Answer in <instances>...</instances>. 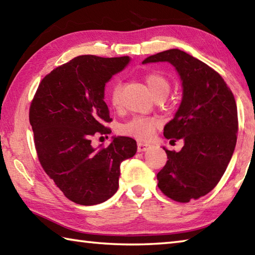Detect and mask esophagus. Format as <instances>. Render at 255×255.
<instances>
[{
    "label": "esophagus",
    "mask_w": 255,
    "mask_h": 255,
    "mask_svg": "<svg viewBox=\"0 0 255 255\" xmlns=\"http://www.w3.org/2000/svg\"><path fill=\"white\" fill-rule=\"evenodd\" d=\"M150 147V145L148 144H144V143H138L137 144V150L138 152H145Z\"/></svg>",
    "instance_id": "34e87169"
}]
</instances>
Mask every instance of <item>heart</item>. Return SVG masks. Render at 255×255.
Here are the masks:
<instances>
[{
  "instance_id": "b5f03b06",
  "label": "heart",
  "mask_w": 255,
  "mask_h": 255,
  "mask_svg": "<svg viewBox=\"0 0 255 255\" xmlns=\"http://www.w3.org/2000/svg\"><path fill=\"white\" fill-rule=\"evenodd\" d=\"M146 85L155 98L157 96H167L170 92V83L165 77L162 76L157 73H150L145 77ZM110 101L111 105L115 108L120 106V86L116 84L111 90L110 93ZM158 126V120L155 118H144V117H136L131 119L130 122L125 124L120 128L123 133L127 136L136 138L138 140H148L153 137L154 131Z\"/></svg>"
}]
</instances>
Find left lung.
I'll return each mask as SVG.
<instances>
[{"mask_svg":"<svg viewBox=\"0 0 255 255\" xmlns=\"http://www.w3.org/2000/svg\"><path fill=\"white\" fill-rule=\"evenodd\" d=\"M158 62L173 65L182 82V100L164 136L184 145L180 152L163 147L167 161L157 173V185L171 199L189 202L210 192L226 171L237 139V107L223 77L201 60L169 49L143 64Z\"/></svg>","mask_w":255,"mask_h":255,"instance_id":"left-lung-1","label":"left lung"}]
</instances>
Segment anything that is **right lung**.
<instances>
[{
	"instance_id": "right-lung-1",
	"label": "right lung",
	"mask_w": 255,
	"mask_h": 255,
	"mask_svg": "<svg viewBox=\"0 0 255 255\" xmlns=\"http://www.w3.org/2000/svg\"><path fill=\"white\" fill-rule=\"evenodd\" d=\"M130 57L82 55L42 79L30 106L38 158L66 198L83 206L105 202L117 192L120 164L137 152L130 137H112L106 148H94L96 133H109L105 88Z\"/></svg>"
}]
</instances>
